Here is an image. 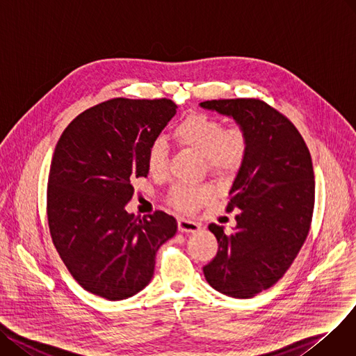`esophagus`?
I'll return each instance as SVG.
<instances>
[{
    "mask_svg": "<svg viewBox=\"0 0 356 356\" xmlns=\"http://www.w3.org/2000/svg\"><path fill=\"white\" fill-rule=\"evenodd\" d=\"M200 228H201V225L195 221L185 220V218L178 220V229L181 233H197Z\"/></svg>",
    "mask_w": 356,
    "mask_h": 356,
    "instance_id": "1",
    "label": "esophagus"
}]
</instances>
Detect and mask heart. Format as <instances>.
<instances>
[{
    "label": "heart",
    "instance_id": "heart-1",
    "mask_svg": "<svg viewBox=\"0 0 356 356\" xmlns=\"http://www.w3.org/2000/svg\"><path fill=\"white\" fill-rule=\"evenodd\" d=\"M172 136L181 146L200 152L208 171L220 177L236 174L248 151V136L240 124L224 128L222 120L204 112L185 115L174 127ZM168 155V145L162 138L152 140L146 151V168L154 175L163 174ZM211 195L213 191L207 186L178 184L172 188L170 201L177 210L191 213Z\"/></svg>",
    "mask_w": 356,
    "mask_h": 356
}]
</instances>
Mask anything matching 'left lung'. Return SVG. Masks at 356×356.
Here are the masks:
<instances>
[{
	"label": "left lung",
	"mask_w": 356,
	"mask_h": 356,
	"mask_svg": "<svg viewBox=\"0 0 356 356\" xmlns=\"http://www.w3.org/2000/svg\"><path fill=\"white\" fill-rule=\"evenodd\" d=\"M201 108L233 118L248 136L244 163L229 190L225 210H237V225L218 241L216 257L202 267L211 287L248 299L273 286L293 263L315 207V175L307 145L283 113L260 99H220Z\"/></svg>",
	"instance_id": "1"
}]
</instances>
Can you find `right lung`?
I'll list each match as a JSON object with an SVG mask.
<instances>
[{"label": "right lung", "mask_w": 356, "mask_h": 356, "mask_svg": "<svg viewBox=\"0 0 356 356\" xmlns=\"http://www.w3.org/2000/svg\"><path fill=\"white\" fill-rule=\"evenodd\" d=\"M177 113L170 99L116 97L80 113L61 134L47 185L53 244L90 293L128 299L154 276L158 248L177 233L163 211L124 210L132 181L148 175L146 151Z\"/></svg>", "instance_id": "1"}]
</instances>
